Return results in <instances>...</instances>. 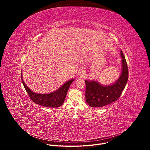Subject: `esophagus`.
Segmentation results:
<instances>
[{"mask_svg": "<svg viewBox=\"0 0 150 150\" xmlns=\"http://www.w3.org/2000/svg\"><path fill=\"white\" fill-rule=\"evenodd\" d=\"M85 71H84L83 69H81V70L80 71V72H79V76H81V77L84 76V75H85Z\"/></svg>", "mask_w": 150, "mask_h": 150, "instance_id": "34e87169", "label": "esophagus"}]
</instances>
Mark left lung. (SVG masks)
I'll use <instances>...</instances> for the list:
<instances>
[{
    "label": "left lung",
    "mask_w": 150,
    "mask_h": 150,
    "mask_svg": "<svg viewBox=\"0 0 150 150\" xmlns=\"http://www.w3.org/2000/svg\"><path fill=\"white\" fill-rule=\"evenodd\" d=\"M122 72L118 79L114 83L103 85L98 82L85 80L86 83L85 100L93 108H100L116 101L121 96L128 79V69L126 61L122 51Z\"/></svg>",
    "instance_id": "1"
}]
</instances>
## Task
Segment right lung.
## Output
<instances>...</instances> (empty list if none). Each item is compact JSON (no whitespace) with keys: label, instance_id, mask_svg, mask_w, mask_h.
<instances>
[{"label":"right lung","instance_id":"add662e5","mask_svg":"<svg viewBox=\"0 0 150 150\" xmlns=\"http://www.w3.org/2000/svg\"><path fill=\"white\" fill-rule=\"evenodd\" d=\"M21 79L24 87L31 99L36 104L47 108H59L65 101L68 91L74 79H71L63 84L57 90L48 94H39L32 91L25 84L23 79L21 72Z\"/></svg>","mask_w":150,"mask_h":150}]
</instances>
